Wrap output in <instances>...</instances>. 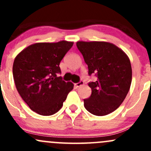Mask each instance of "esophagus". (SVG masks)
I'll use <instances>...</instances> for the list:
<instances>
[{"instance_id": "obj_1", "label": "esophagus", "mask_w": 151, "mask_h": 151, "mask_svg": "<svg viewBox=\"0 0 151 151\" xmlns=\"http://www.w3.org/2000/svg\"><path fill=\"white\" fill-rule=\"evenodd\" d=\"M84 85V82L83 81H80V82H79L78 83H76V84H74V85H75L77 88L82 86V85Z\"/></svg>"}]
</instances>
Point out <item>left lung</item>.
<instances>
[{
	"instance_id": "8db88e82",
	"label": "left lung",
	"mask_w": 151,
	"mask_h": 151,
	"mask_svg": "<svg viewBox=\"0 0 151 151\" xmlns=\"http://www.w3.org/2000/svg\"><path fill=\"white\" fill-rule=\"evenodd\" d=\"M88 67V74L97 80L88 83L91 96L84 99L85 109L98 116L108 115L119 107L126 98L132 79L131 62L119 47L106 42H77Z\"/></svg>"
}]
</instances>
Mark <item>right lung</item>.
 <instances>
[{
	"label": "right lung",
	"mask_w": 151,
	"mask_h": 151,
	"mask_svg": "<svg viewBox=\"0 0 151 151\" xmlns=\"http://www.w3.org/2000/svg\"><path fill=\"white\" fill-rule=\"evenodd\" d=\"M74 42H40L20 52L13 63V77L18 93L30 109L41 115H52L63 106L74 88L62 80L59 65Z\"/></svg>",
	"instance_id": "add662e5"
}]
</instances>
